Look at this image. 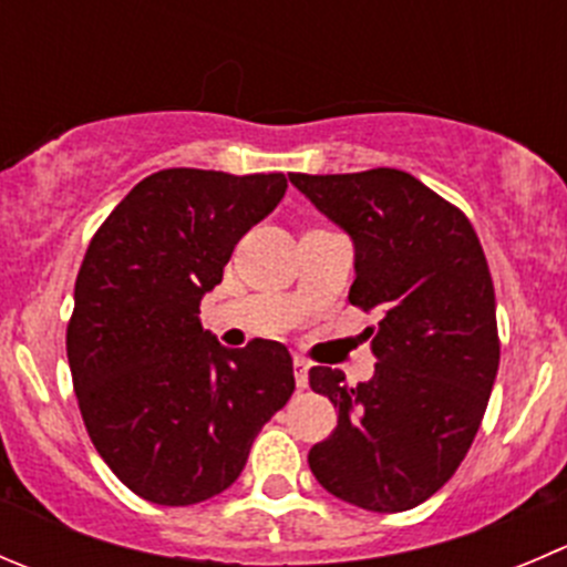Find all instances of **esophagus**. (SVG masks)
I'll return each mask as SVG.
<instances>
[{
  "mask_svg": "<svg viewBox=\"0 0 567 567\" xmlns=\"http://www.w3.org/2000/svg\"><path fill=\"white\" fill-rule=\"evenodd\" d=\"M307 371H310V362L301 360V357H296V360H293V377H296V388H299V390L307 388Z\"/></svg>",
  "mask_w": 567,
  "mask_h": 567,
  "instance_id": "esophagus-1",
  "label": "esophagus"
}]
</instances>
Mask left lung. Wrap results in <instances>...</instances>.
I'll list each match as a JSON object with an SVG mask.
<instances>
[{"label":"left lung","instance_id":"1","mask_svg":"<svg viewBox=\"0 0 567 567\" xmlns=\"http://www.w3.org/2000/svg\"><path fill=\"white\" fill-rule=\"evenodd\" d=\"M354 244L351 305L379 312L377 373L346 384L316 365L310 388L338 426L310 449L327 493L368 513H404L468 454L498 371L496 290L468 218L399 168L290 174Z\"/></svg>","mask_w":567,"mask_h":567}]
</instances>
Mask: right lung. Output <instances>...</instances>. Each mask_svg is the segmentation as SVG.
<instances>
[{"label":"right lung","mask_w":567,"mask_h":567,"mask_svg":"<svg viewBox=\"0 0 567 567\" xmlns=\"http://www.w3.org/2000/svg\"><path fill=\"white\" fill-rule=\"evenodd\" d=\"M285 190V174L166 168L87 246L65 334L71 379L99 457L146 502L188 507L227 491L293 393L282 343L227 349L199 318L235 244Z\"/></svg>","instance_id":"1"}]
</instances>
